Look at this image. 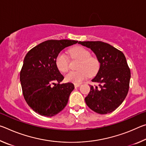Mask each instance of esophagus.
<instances>
[{
    "label": "esophagus",
    "instance_id": "34e87169",
    "mask_svg": "<svg viewBox=\"0 0 146 146\" xmlns=\"http://www.w3.org/2000/svg\"><path fill=\"white\" fill-rule=\"evenodd\" d=\"M80 86V84H75V88H78Z\"/></svg>",
    "mask_w": 146,
    "mask_h": 146
}]
</instances>
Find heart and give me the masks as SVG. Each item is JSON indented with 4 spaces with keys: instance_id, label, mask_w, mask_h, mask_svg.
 Instances as JSON below:
<instances>
[{
    "instance_id": "obj_1",
    "label": "heart",
    "mask_w": 146,
    "mask_h": 146,
    "mask_svg": "<svg viewBox=\"0 0 146 146\" xmlns=\"http://www.w3.org/2000/svg\"><path fill=\"white\" fill-rule=\"evenodd\" d=\"M71 57L80 60L78 65V71H70L65 76L67 82L79 84L86 78L94 76L97 73L100 68V62L96 57L91 56V53L87 49L82 46H76L71 48L70 51ZM55 64L58 70L65 73L69 69V60L64 53L58 54L55 59Z\"/></svg>"
}]
</instances>
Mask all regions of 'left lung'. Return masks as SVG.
<instances>
[{
	"instance_id": "8db88e82",
	"label": "left lung",
	"mask_w": 146,
	"mask_h": 146,
	"mask_svg": "<svg viewBox=\"0 0 146 146\" xmlns=\"http://www.w3.org/2000/svg\"><path fill=\"white\" fill-rule=\"evenodd\" d=\"M91 49L100 64L95 77L91 80L98 86H91L85 98L91 110L107 114L115 111L126 97L131 72L123 53L108 43L101 41L78 42Z\"/></svg>"
}]
</instances>
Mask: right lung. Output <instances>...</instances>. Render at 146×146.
I'll return each mask as SVG.
<instances>
[{
  "label": "right lung",
  "mask_w": 146,
  "mask_h": 146,
  "mask_svg": "<svg viewBox=\"0 0 146 146\" xmlns=\"http://www.w3.org/2000/svg\"><path fill=\"white\" fill-rule=\"evenodd\" d=\"M77 42L73 40H49L26 54L20 80L24 99L38 114L53 117L67 105L75 87L70 82L60 84L64 76L56 68L55 59L62 49Z\"/></svg>",
  "instance_id": "obj_1"
}]
</instances>
